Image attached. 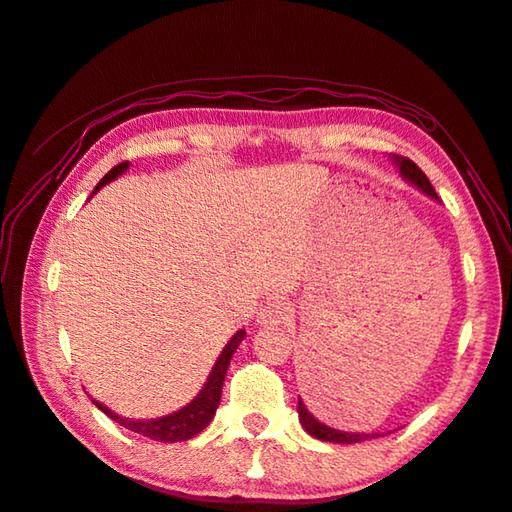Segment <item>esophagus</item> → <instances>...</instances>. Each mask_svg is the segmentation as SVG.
I'll return each instance as SVG.
<instances>
[{
  "instance_id": "1",
  "label": "esophagus",
  "mask_w": 512,
  "mask_h": 512,
  "mask_svg": "<svg viewBox=\"0 0 512 512\" xmlns=\"http://www.w3.org/2000/svg\"><path fill=\"white\" fill-rule=\"evenodd\" d=\"M292 318V307L285 301H269L263 310L258 312V325L263 327H276Z\"/></svg>"
}]
</instances>
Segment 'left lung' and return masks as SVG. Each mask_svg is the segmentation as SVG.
Wrapping results in <instances>:
<instances>
[{"mask_svg":"<svg viewBox=\"0 0 512 512\" xmlns=\"http://www.w3.org/2000/svg\"><path fill=\"white\" fill-rule=\"evenodd\" d=\"M392 162L394 165L399 167V173L403 176V180L410 182L412 187H417L419 191H423V194L439 200V196L435 194V189H432L430 180L426 178V173H423L417 165H414L412 160L403 158V156H394L392 153ZM298 421H301V426L305 428L307 435H312L314 439H321V441H327V443H359V441H365V439H376L379 437V432H345V430H336V428H330L325 426L323 421H318L314 414L307 410V406L303 403V399L298 397Z\"/></svg>","mask_w":512,"mask_h":512,"instance_id":"8db88e82","label":"left lung"}]
</instances>
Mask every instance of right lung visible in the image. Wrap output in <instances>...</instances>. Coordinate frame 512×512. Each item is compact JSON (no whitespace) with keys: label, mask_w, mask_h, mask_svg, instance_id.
<instances>
[{"label":"right lung","mask_w":512,"mask_h":512,"mask_svg":"<svg viewBox=\"0 0 512 512\" xmlns=\"http://www.w3.org/2000/svg\"><path fill=\"white\" fill-rule=\"evenodd\" d=\"M129 169V162H120L118 167H113L106 176L98 182L95 191L102 189L104 185H109L111 180H115L118 176H122L124 171ZM93 191V194H95ZM245 339V330H238L234 336H231L229 343L223 347L220 352L218 361L211 368L205 385L202 390L196 394V399H191L185 408H180L171 414H165V417L158 419H129V417H120L113 410H109L104 403L95 401L93 397H89L93 401V406L102 410L106 417H111L115 423H120L122 428H127L131 432H138L142 437H149L153 441H165V443H176V441H187L191 437H196L198 432L205 430L209 426V421L214 419L216 408L220 403V394H223V381L227 368L231 363V356L238 350V345L243 343Z\"/></svg>","instance_id":"add662e5"}]
</instances>
